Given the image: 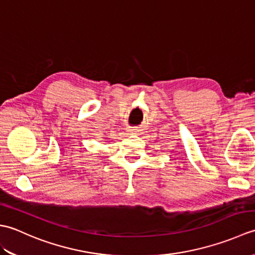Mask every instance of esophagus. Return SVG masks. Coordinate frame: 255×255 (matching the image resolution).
Segmentation results:
<instances>
[{
    "instance_id": "1",
    "label": "esophagus",
    "mask_w": 255,
    "mask_h": 255,
    "mask_svg": "<svg viewBox=\"0 0 255 255\" xmlns=\"http://www.w3.org/2000/svg\"><path fill=\"white\" fill-rule=\"evenodd\" d=\"M130 131H132V132H137L138 130H137V129H131V130Z\"/></svg>"
}]
</instances>
